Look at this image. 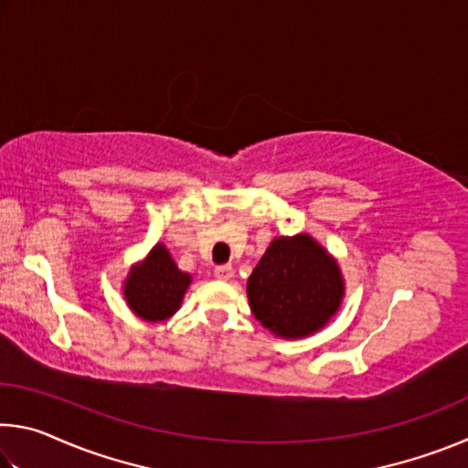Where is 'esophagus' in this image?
<instances>
[{"instance_id": "esophagus-1", "label": "esophagus", "mask_w": 468, "mask_h": 468, "mask_svg": "<svg viewBox=\"0 0 468 468\" xmlns=\"http://www.w3.org/2000/svg\"><path fill=\"white\" fill-rule=\"evenodd\" d=\"M215 274H217V279H220V281H229L233 276V266L231 264L217 266L215 268Z\"/></svg>"}]
</instances>
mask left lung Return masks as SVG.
Wrapping results in <instances>:
<instances>
[{
    "label": "left lung",
    "instance_id": "1",
    "mask_svg": "<svg viewBox=\"0 0 468 468\" xmlns=\"http://www.w3.org/2000/svg\"><path fill=\"white\" fill-rule=\"evenodd\" d=\"M250 307L258 322L284 338L320 330L343 299L335 260L310 235L279 237L248 281Z\"/></svg>",
    "mask_w": 468,
    "mask_h": 468
}]
</instances>
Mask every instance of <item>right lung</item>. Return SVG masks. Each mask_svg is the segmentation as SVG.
<instances>
[{
	"mask_svg": "<svg viewBox=\"0 0 468 468\" xmlns=\"http://www.w3.org/2000/svg\"><path fill=\"white\" fill-rule=\"evenodd\" d=\"M187 284L189 274L179 271L163 245H156L146 262L130 272L123 295L140 318L156 322L179 310Z\"/></svg>",
	"mask_w": 468,
	"mask_h": 468,
	"instance_id": "obj_1",
	"label": "right lung"
}]
</instances>
